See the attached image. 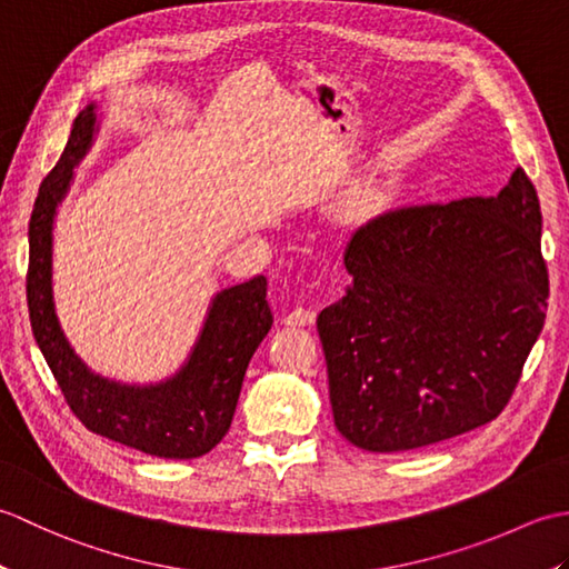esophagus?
<instances>
[{
	"instance_id": "obj_1",
	"label": "esophagus",
	"mask_w": 569,
	"mask_h": 569,
	"mask_svg": "<svg viewBox=\"0 0 569 569\" xmlns=\"http://www.w3.org/2000/svg\"><path fill=\"white\" fill-rule=\"evenodd\" d=\"M312 322H316V312L303 308V306L293 308V310L288 312V316L283 318V325H288V328H308V325H312Z\"/></svg>"
}]
</instances>
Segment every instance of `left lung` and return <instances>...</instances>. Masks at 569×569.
<instances>
[{
    "mask_svg": "<svg viewBox=\"0 0 569 569\" xmlns=\"http://www.w3.org/2000/svg\"><path fill=\"white\" fill-rule=\"evenodd\" d=\"M538 192L516 168L497 198L408 204L352 234L347 293L318 316L335 426L406 452L491 422L546 322Z\"/></svg>",
    "mask_w": 569,
    "mask_h": 569,
    "instance_id": "left-lung-1",
    "label": "left lung"
}]
</instances>
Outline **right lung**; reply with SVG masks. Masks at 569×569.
<instances>
[{
    "instance_id": "add662e5",
    "label": "right lung",
    "mask_w": 569,
    "mask_h": 569,
    "mask_svg": "<svg viewBox=\"0 0 569 569\" xmlns=\"http://www.w3.org/2000/svg\"><path fill=\"white\" fill-rule=\"evenodd\" d=\"M98 107L76 117L53 171L43 178L29 222L27 300L36 342L72 413L107 440L153 457L192 459L220 442L232 426L249 359L269 335L273 316L266 278L217 293L188 361L171 379L129 386L100 377L70 347L53 303V220L76 168L92 147Z\"/></svg>"
}]
</instances>
